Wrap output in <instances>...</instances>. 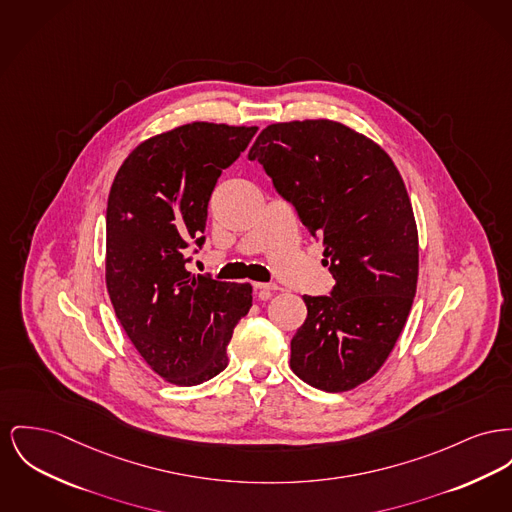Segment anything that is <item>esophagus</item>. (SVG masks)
Returning <instances> with one entry per match:
<instances>
[{"label":"esophagus","instance_id":"esophagus-1","mask_svg":"<svg viewBox=\"0 0 512 512\" xmlns=\"http://www.w3.org/2000/svg\"><path fill=\"white\" fill-rule=\"evenodd\" d=\"M255 290L259 294V300H271L272 292L278 290L276 284H263V282H257L255 284Z\"/></svg>","mask_w":512,"mask_h":512}]
</instances>
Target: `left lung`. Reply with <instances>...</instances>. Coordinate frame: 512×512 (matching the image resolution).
<instances>
[{
	"label": "left lung",
	"mask_w": 512,
	"mask_h": 512,
	"mask_svg": "<svg viewBox=\"0 0 512 512\" xmlns=\"http://www.w3.org/2000/svg\"><path fill=\"white\" fill-rule=\"evenodd\" d=\"M247 156L323 241L336 280L331 296H303L290 367L315 389H356L389 358L416 296L418 228L400 172L377 143L331 120L272 123Z\"/></svg>",
	"instance_id": "8db88e82"
}]
</instances>
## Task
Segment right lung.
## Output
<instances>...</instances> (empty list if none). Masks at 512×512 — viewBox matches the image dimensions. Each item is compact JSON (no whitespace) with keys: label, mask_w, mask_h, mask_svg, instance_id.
<instances>
[{"label":"right lung","mask_w":512,"mask_h":512,"mask_svg":"<svg viewBox=\"0 0 512 512\" xmlns=\"http://www.w3.org/2000/svg\"><path fill=\"white\" fill-rule=\"evenodd\" d=\"M257 127L193 121L141 143L121 164L106 211V288L121 327L164 381L193 387L226 369L251 284L191 274L222 170ZM197 251V249H195Z\"/></svg>","instance_id":"add662e5"}]
</instances>
